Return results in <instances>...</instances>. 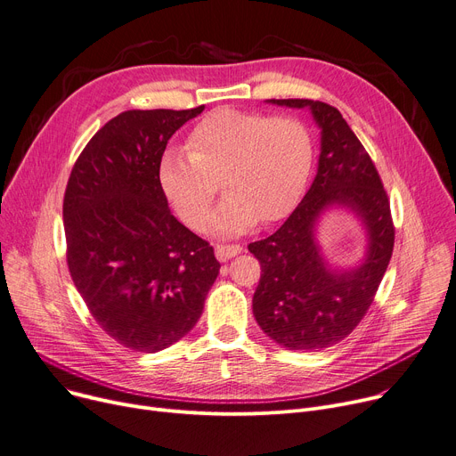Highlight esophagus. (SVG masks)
I'll return each instance as SVG.
<instances>
[{
    "label": "esophagus",
    "mask_w": 456,
    "mask_h": 456,
    "mask_svg": "<svg viewBox=\"0 0 456 456\" xmlns=\"http://www.w3.org/2000/svg\"><path fill=\"white\" fill-rule=\"evenodd\" d=\"M241 249H244V248H241L240 244H218V246L215 248V253H216V258H218L220 262H227L229 258L240 255Z\"/></svg>",
    "instance_id": "1"
}]
</instances>
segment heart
<instances>
[{
  "mask_svg": "<svg viewBox=\"0 0 456 456\" xmlns=\"http://www.w3.org/2000/svg\"><path fill=\"white\" fill-rule=\"evenodd\" d=\"M187 150L161 156V189L179 218L201 231L222 181L227 196L208 227L225 236L246 232L258 220L284 218L305 189L314 159L310 132L298 118L232 108L203 117Z\"/></svg>",
  "mask_w": 456,
  "mask_h": 456,
  "instance_id": "b5f03b06",
  "label": "heart"
}]
</instances>
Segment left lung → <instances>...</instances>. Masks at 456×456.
I'll return each mask as SVG.
<instances>
[{
	"instance_id": "left-lung-1",
	"label": "left lung",
	"mask_w": 456,
	"mask_h": 456,
	"mask_svg": "<svg viewBox=\"0 0 456 456\" xmlns=\"http://www.w3.org/2000/svg\"><path fill=\"white\" fill-rule=\"evenodd\" d=\"M269 102L312 110L321 156L310 191L282 227L249 244L262 267L253 314L284 348L317 352L350 336L372 305L394 249L390 203L365 146L338 108L310 99ZM331 204L348 206L370 232L366 260L348 272L330 270L314 241V222Z\"/></svg>"
}]
</instances>
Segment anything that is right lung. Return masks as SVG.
<instances>
[{
    "label": "right lung",
    "instance_id": "obj_1",
    "mask_svg": "<svg viewBox=\"0 0 456 456\" xmlns=\"http://www.w3.org/2000/svg\"><path fill=\"white\" fill-rule=\"evenodd\" d=\"M205 106L128 110L89 139L64 196L66 256L89 314L134 352H159L194 328L220 262L179 224L159 183L168 139Z\"/></svg>",
    "mask_w": 456,
    "mask_h": 456
}]
</instances>
